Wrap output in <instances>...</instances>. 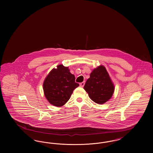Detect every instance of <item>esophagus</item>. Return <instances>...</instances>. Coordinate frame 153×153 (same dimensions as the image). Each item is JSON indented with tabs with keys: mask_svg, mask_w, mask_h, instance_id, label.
Returning a JSON list of instances; mask_svg holds the SVG:
<instances>
[{
	"mask_svg": "<svg viewBox=\"0 0 153 153\" xmlns=\"http://www.w3.org/2000/svg\"><path fill=\"white\" fill-rule=\"evenodd\" d=\"M84 85H85V81H83L80 84V86L81 87H83L84 86Z\"/></svg>",
	"mask_w": 153,
	"mask_h": 153,
	"instance_id": "34e87169",
	"label": "esophagus"
}]
</instances>
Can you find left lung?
Returning a JSON list of instances; mask_svg holds the SVG:
<instances>
[{"label": "left lung", "mask_w": 153, "mask_h": 153, "mask_svg": "<svg viewBox=\"0 0 153 153\" xmlns=\"http://www.w3.org/2000/svg\"><path fill=\"white\" fill-rule=\"evenodd\" d=\"M84 89L92 101L102 104L111 98L115 87L105 68L100 65L90 74Z\"/></svg>", "instance_id": "left-lung-1"}]
</instances>
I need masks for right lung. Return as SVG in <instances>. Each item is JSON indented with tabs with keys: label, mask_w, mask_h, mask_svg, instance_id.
Masks as SVG:
<instances>
[{
	"label": "right lung",
	"mask_w": 153,
	"mask_h": 153,
	"mask_svg": "<svg viewBox=\"0 0 153 153\" xmlns=\"http://www.w3.org/2000/svg\"><path fill=\"white\" fill-rule=\"evenodd\" d=\"M48 74L43 84L44 95L51 104L61 107L69 100L74 89L79 86L68 67L59 65Z\"/></svg>",
	"instance_id": "add662e5"
}]
</instances>
